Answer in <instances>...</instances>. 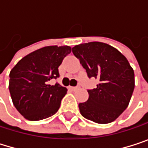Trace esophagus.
I'll use <instances>...</instances> for the list:
<instances>
[{"instance_id": "esophagus-1", "label": "esophagus", "mask_w": 148, "mask_h": 148, "mask_svg": "<svg viewBox=\"0 0 148 148\" xmlns=\"http://www.w3.org/2000/svg\"><path fill=\"white\" fill-rule=\"evenodd\" d=\"M69 88H70V89H71L72 91H75V90H77V89H79V86H70Z\"/></svg>"}]
</instances>
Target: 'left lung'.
<instances>
[{"mask_svg":"<svg viewBox=\"0 0 148 148\" xmlns=\"http://www.w3.org/2000/svg\"><path fill=\"white\" fill-rule=\"evenodd\" d=\"M72 51L88 77L99 80L96 88L87 91L88 100L79 103L80 114L97 123L115 121L128 107L134 88V73L127 58L101 42L75 45Z\"/></svg>","mask_w":148,"mask_h":148,"instance_id":"1","label":"left lung"}]
</instances>
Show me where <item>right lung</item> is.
Masks as SVG:
<instances>
[{
    "instance_id": "right-lung-1",
    "label": "right lung",
    "mask_w": 148,
    "mask_h": 148,
    "mask_svg": "<svg viewBox=\"0 0 148 148\" xmlns=\"http://www.w3.org/2000/svg\"><path fill=\"white\" fill-rule=\"evenodd\" d=\"M71 52L69 46H46L23 57L11 70L9 92L18 111L27 120L39 121L56 114L67 88L58 83V68Z\"/></svg>"
}]
</instances>
